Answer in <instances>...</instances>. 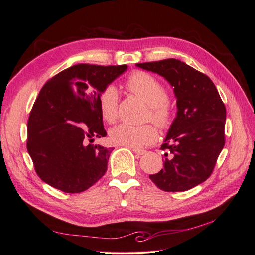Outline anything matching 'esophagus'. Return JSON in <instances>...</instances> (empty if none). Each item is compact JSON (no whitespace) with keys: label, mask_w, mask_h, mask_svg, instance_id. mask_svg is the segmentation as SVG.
Segmentation results:
<instances>
[{"label":"esophagus","mask_w":255,"mask_h":255,"mask_svg":"<svg viewBox=\"0 0 255 255\" xmlns=\"http://www.w3.org/2000/svg\"><path fill=\"white\" fill-rule=\"evenodd\" d=\"M133 150L134 153H136L137 155H143V154L146 152L145 150H141V149H138V148H130Z\"/></svg>","instance_id":"34e87169"}]
</instances>
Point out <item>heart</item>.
Listing matches in <instances>:
<instances>
[{
    "label": "heart",
    "mask_w": 255,
    "mask_h": 255,
    "mask_svg": "<svg viewBox=\"0 0 255 255\" xmlns=\"http://www.w3.org/2000/svg\"><path fill=\"white\" fill-rule=\"evenodd\" d=\"M128 88L141 97L149 104L148 117L160 128L170 126L172 120L171 107L168 104L167 88L153 75L138 71L129 76ZM118 89L114 85L106 86L98 97V106L104 121L112 123L117 118ZM157 130L151 125L132 126L121 123L110 129V139L115 145L128 148H140L156 140Z\"/></svg>",
    "instance_id": "heart-1"
}]
</instances>
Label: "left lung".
<instances>
[{
	"label": "left lung",
	"instance_id": "obj_1",
	"mask_svg": "<svg viewBox=\"0 0 255 255\" xmlns=\"http://www.w3.org/2000/svg\"><path fill=\"white\" fill-rule=\"evenodd\" d=\"M136 66L163 76L176 98V116L161 144L164 168L149 177L168 192L194 188L212 174L225 146L227 112L218 90L207 75L179 59Z\"/></svg>",
	"mask_w": 255,
	"mask_h": 255
}]
</instances>
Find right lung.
<instances>
[{
  "instance_id": "1",
  "label": "right lung",
  "mask_w": 255,
  "mask_h": 255,
  "mask_svg": "<svg viewBox=\"0 0 255 255\" xmlns=\"http://www.w3.org/2000/svg\"><path fill=\"white\" fill-rule=\"evenodd\" d=\"M127 65H74L44 84L27 122V151L50 186L69 194L88 189L105 174L114 148L91 144L106 136L98 97Z\"/></svg>"
}]
</instances>
